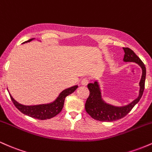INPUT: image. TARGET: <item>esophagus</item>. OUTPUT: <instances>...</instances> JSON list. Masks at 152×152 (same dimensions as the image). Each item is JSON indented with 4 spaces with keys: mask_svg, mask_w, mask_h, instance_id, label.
Returning a JSON list of instances; mask_svg holds the SVG:
<instances>
[{
    "mask_svg": "<svg viewBox=\"0 0 152 152\" xmlns=\"http://www.w3.org/2000/svg\"><path fill=\"white\" fill-rule=\"evenodd\" d=\"M88 83H89V79H88V78H87V77H84L83 78V80H82V81H81V85H87L88 84Z\"/></svg>",
    "mask_w": 152,
    "mask_h": 152,
    "instance_id": "esophagus-1",
    "label": "esophagus"
}]
</instances>
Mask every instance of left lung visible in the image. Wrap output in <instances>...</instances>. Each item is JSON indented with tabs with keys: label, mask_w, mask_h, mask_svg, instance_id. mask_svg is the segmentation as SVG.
Segmentation results:
<instances>
[{
	"label": "left lung",
	"mask_w": 152,
	"mask_h": 152,
	"mask_svg": "<svg viewBox=\"0 0 152 152\" xmlns=\"http://www.w3.org/2000/svg\"><path fill=\"white\" fill-rule=\"evenodd\" d=\"M124 54V61L125 62H135L140 66L142 69V75L139 82V96L128 105L123 106H115L107 103L102 98L101 90L98 81L89 83L88 88L90 90V95L85 103V110L93 118L100 121L111 122L122 118L131 111L136 104L139 103L144 90L146 79V67L140 58L134 53V51L127 47H123Z\"/></svg>",
	"instance_id": "8db88e82"
}]
</instances>
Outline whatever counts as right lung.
Masks as SVG:
<instances>
[{
	"instance_id": "right-lung-1",
	"label": "right lung",
	"mask_w": 152,
	"mask_h": 152,
	"mask_svg": "<svg viewBox=\"0 0 152 152\" xmlns=\"http://www.w3.org/2000/svg\"><path fill=\"white\" fill-rule=\"evenodd\" d=\"M34 39V38L31 39L25 42L24 43L31 42ZM77 88V85H75V86L70 87V88L64 90L59 93V96L56 98V100H54L52 103L47 104H39V105H22V104L18 103L16 100H15L10 93L9 95L15 106L22 113L28 115L30 117L39 119V120H46V119L52 118L54 117L57 114L60 113L61 110H62L63 106H64V100H65L66 97L69 94H72L73 92L75 91V90Z\"/></svg>"
}]
</instances>
